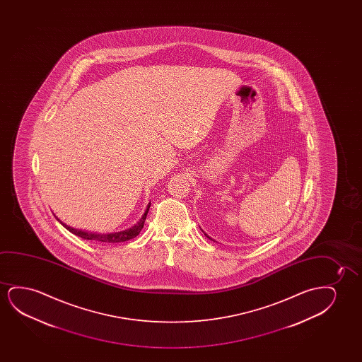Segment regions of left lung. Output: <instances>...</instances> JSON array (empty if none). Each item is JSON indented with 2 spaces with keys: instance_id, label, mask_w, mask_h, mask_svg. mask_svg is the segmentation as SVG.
I'll list each match as a JSON object with an SVG mask.
<instances>
[{
  "instance_id": "8db88e82",
  "label": "left lung",
  "mask_w": 362,
  "mask_h": 362,
  "mask_svg": "<svg viewBox=\"0 0 362 362\" xmlns=\"http://www.w3.org/2000/svg\"><path fill=\"white\" fill-rule=\"evenodd\" d=\"M204 235H206V233H204ZM206 238H209L208 235H206Z\"/></svg>"
}]
</instances>
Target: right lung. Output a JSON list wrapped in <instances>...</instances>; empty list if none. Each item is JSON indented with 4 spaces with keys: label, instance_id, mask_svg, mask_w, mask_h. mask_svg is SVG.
Segmentation results:
<instances>
[{
    "label": "right lung",
    "instance_id": "obj_1",
    "mask_svg": "<svg viewBox=\"0 0 362 362\" xmlns=\"http://www.w3.org/2000/svg\"><path fill=\"white\" fill-rule=\"evenodd\" d=\"M149 208H151V203L147 205V209L144 210V214L142 215V218H139V223H134L132 228L124 230V231H119V233H89V231H83V230H78V228H70L68 225L62 223L58 218H57V220L60 221V223H62L65 228H68L70 233H74L76 236L84 238V240H90V241H93V243H124V241H129L131 238H136V236L141 233V230L144 228V220L147 218Z\"/></svg>",
    "mask_w": 362,
    "mask_h": 362
}]
</instances>
